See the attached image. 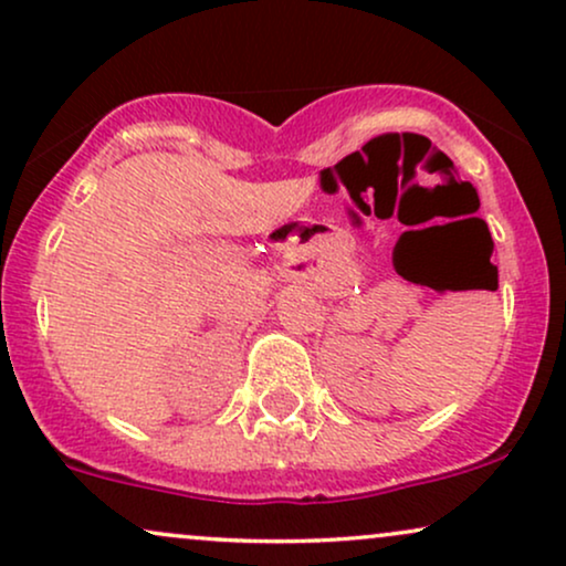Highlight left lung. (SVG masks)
Returning <instances> with one entry per match:
<instances>
[{
	"label": "left lung",
	"mask_w": 566,
	"mask_h": 566,
	"mask_svg": "<svg viewBox=\"0 0 566 566\" xmlns=\"http://www.w3.org/2000/svg\"><path fill=\"white\" fill-rule=\"evenodd\" d=\"M491 273H494V277H496V268L494 265H491Z\"/></svg>",
	"instance_id": "8db88e82"
}]
</instances>
